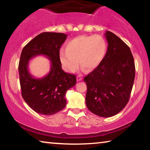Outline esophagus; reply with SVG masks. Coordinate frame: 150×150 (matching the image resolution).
Wrapping results in <instances>:
<instances>
[{
  "mask_svg": "<svg viewBox=\"0 0 150 150\" xmlns=\"http://www.w3.org/2000/svg\"><path fill=\"white\" fill-rule=\"evenodd\" d=\"M82 79H83V78L81 75H78L77 77V81H82Z\"/></svg>",
  "mask_w": 150,
  "mask_h": 150,
  "instance_id": "obj_1",
  "label": "esophagus"
}]
</instances>
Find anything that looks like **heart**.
Here are the masks:
<instances>
[{
  "label": "heart",
  "mask_w": 150,
  "mask_h": 150,
  "mask_svg": "<svg viewBox=\"0 0 150 150\" xmlns=\"http://www.w3.org/2000/svg\"><path fill=\"white\" fill-rule=\"evenodd\" d=\"M106 50L107 44L102 35H83L70 40L66 49L59 50V58L63 69L68 73L77 69L78 60L81 65L92 71L102 63Z\"/></svg>",
  "instance_id": "1"
}]
</instances>
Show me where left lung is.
<instances>
[{"label": "left lung", "instance_id": "8db88e82", "mask_svg": "<svg viewBox=\"0 0 150 150\" xmlns=\"http://www.w3.org/2000/svg\"><path fill=\"white\" fill-rule=\"evenodd\" d=\"M107 52L102 63L84 78L87 84L86 105L91 112L111 117L129 101L135 78L131 50L117 35L106 31Z\"/></svg>", "mask_w": 150, "mask_h": 150}]
</instances>
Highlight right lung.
Masks as SVG:
<instances>
[{
  "label": "right lung",
  "instance_id": "add662e5",
  "mask_svg": "<svg viewBox=\"0 0 150 150\" xmlns=\"http://www.w3.org/2000/svg\"><path fill=\"white\" fill-rule=\"evenodd\" d=\"M67 35L63 33L43 32L24 47L20 55L18 72L22 96L37 113L52 115L65 107L68 89L76 84V76L62 69L59 58L60 47ZM39 54L51 61L49 73L40 79L34 78L28 71L30 59Z\"/></svg>",
  "mask_w": 150,
  "mask_h": 150
}]
</instances>
